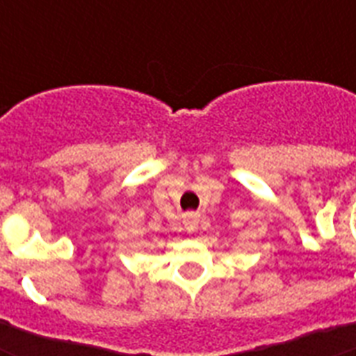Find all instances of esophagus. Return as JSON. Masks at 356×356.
I'll return each instance as SVG.
<instances>
[{
  "label": "esophagus",
  "mask_w": 356,
  "mask_h": 356,
  "mask_svg": "<svg viewBox=\"0 0 356 356\" xmlns=\"http://www.w3.org/2000/svg\"><path fill=\"white\" fill-rule=\"evenodd\" d=\"M183 223L184 227H186V231L194 233L195 229H197V225H200V214H197V212H186L183 216Z\"/></svg>",
  "instance_id": "34e87169"
}]
</instances>
